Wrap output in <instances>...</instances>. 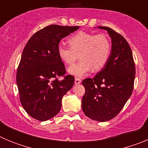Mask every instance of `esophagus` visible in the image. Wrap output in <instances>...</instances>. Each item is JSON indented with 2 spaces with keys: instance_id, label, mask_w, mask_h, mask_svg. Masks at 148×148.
<instances>
[{
  "instance_id": "obj_1",
  "label": "esophagus",
  "mask_w": 148,
  "mask_h": 148,
  "mask_svg": "<svg viewBox=\"0 0 148 148\" xmlns=\"http://www.w3.org/2000/svg\"><path fill=\"white\" fill-rule=\"evenodd\" d=\"M82 82V81H81V79H79V78H75V84H79Z\"/></svg>"
}]
</instances>
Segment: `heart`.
I'll list each match as a JSON object with an SVG mask.
<instances>
[{
	"instance_id": "obj_1",
	"label": "heart",
	"mask_w": 148,
	"mask_h": 148,
	"mask_svg": "<svg viewBox=\"0 0 148 148\" xmlns=\"http://www.w3.org/2000/svg\"><path fill=\"white\" fill-rule=\"evenodd\" d=\"M70 47H58V56L66 64L71 65L77 59L80 61L68 68L67 72L75 78H82L93 70L102 69L109 60L111 41L104 34H92L79 32L69 38Z\"/></svg>"
}]
</instances>
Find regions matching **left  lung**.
<instances>
[{
  "instance_id": "8db88e82",
  "label": "left lung",
  "mask_w": 148,
  "mask_h": 148,
  "mask_svg": "<svg viewBox=\"0 0 148 148\" xmlns=\"http://www.w3.org/2000/svg\"><path fill=\"white\" fill-rule=\"evenodd\" d=\"M98 28L107 30L109 34L112 43L110 56L93 78L82 82L85 93L82 108L88 118L104 122L117 116L130 97L136 70L131 49L125 38L109 27Z\"/></svg>"
}]
</instances>
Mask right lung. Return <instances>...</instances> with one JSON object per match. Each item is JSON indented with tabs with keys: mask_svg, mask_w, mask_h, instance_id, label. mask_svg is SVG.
<instances>
[{
	"mask_svg": "<svg viewBox=\"0 0 148 148\" xmlns=\"http://www.w3.org/2000/svg\"><path fill=\"white\" fill-rule=\"evenodd\" d=\"M79 27L49 25L30 38L22 53L16 83L23 109L38 121L50 119L59 113L63 96L73 87L74 77L66 75L58 56L61 40Z\"/></svg>",
	"mask_w": 148,
	"mask_h": 148,
	"instance_id": "obj_1",
	"label": "right lung"
}]
</instances>
